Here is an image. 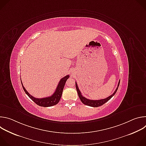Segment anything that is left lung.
I'll return each mask as SVG.
<instances>
[{"label":"left lung","instance_id":"1","mask_svg":"<svg viewBox=\"0 0 146 146\" xmlns=\"http://www.w3.org/2000/svg\"><path fill=\"white\" fill-rule=\"evenodd\" d=\"M119 82H120V80H119V81L118 82V86H117L116 90H115V91L114 92V93L112 95H111L110 96H109V97H108V98H106L105 99H100V100H90V99H87L86 98L83 96L82 95V94L80 92L78 87L77 82H76V90H77V93H78V96H79L81 102L83 104H84V105L89 106H91V107L97 108V107H99V106H100L103 105V104H105L106 102L109 101L115 94V93L117 91V90L118 88V86L119 85Z\"/></svg>","mask_w":146,"mask_h":146}]
</instances>
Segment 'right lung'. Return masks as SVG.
<instances>
[{
	"label": "right lung",
	"instance_id": "add662e5",
	"mask_svg": "<svg viewBox=\"0 0 146 146\" xmlns=\"http://www.w3.org/2000/svg\"><path fill=\"white\" fill-rule=\"evenodd\" d=\"M69 75L65 76L64 77L60 79V80L59 82V84L58 85V87H56V89L54 93L50 96L44 98H36L30 95L28 92L25 90V87L23 86V84L21 81V84L23 88L26 93V94L37 105L42 107H50L54 105H56V104L59 102L60 98L62 96V92H63L64 88L65 87V84L66 83V81L69 78Z\"/></svg>",
	"mask_w": 146,
	"mask_h": 146
}]
</instances>
